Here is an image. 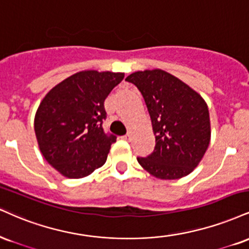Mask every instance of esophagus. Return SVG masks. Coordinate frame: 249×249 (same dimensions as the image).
Segmentation results:
<instances>
[{"label": "esophagus", "instance_id": "esophagus-1", "mask_svg": "<svg viewBox=\"0 0 249 249\" xmlns=\"http://www.w3.org/2000/svg\"><path fill=\"white\" fill-rule=\"evenodd\" d=\"M130 137H131L130 134L127 133V134H125V136H123L122 138H123V139H124V140H128V139H130Z\"/></svg>", "mask_w": 249, "mask_h": 249}]
</instances>
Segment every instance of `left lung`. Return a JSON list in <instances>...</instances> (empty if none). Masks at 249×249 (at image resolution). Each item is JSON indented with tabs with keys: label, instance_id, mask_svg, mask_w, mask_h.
Returning a JSON list of instances; mask_svg holds the SVG:
<instances>
[{
	"label": "left lung",
	"instance_id": "8db88e82",
	"mask_svg": "<svg viewBox=\"0 0 249 249\" xmlns=\"http://www.w3.org/2000/svg\"><path fill=\"white\" fill-rule=\"evenodd\" d=\"M142 92L155 136L153 153L137 158L151 175L178 179L198 166L211 139L210 115L198 92L162 70L128 75Z\"/></svg>",
	"mask_w": 249,
	"mask_h": 249
}]
</instances>
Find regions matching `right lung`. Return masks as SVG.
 I'll return each mask as SVG.
<instances>
[{
	"instance_id": "right-lung-1",
	"label": "right lung",
	"mask_w": 249,
	"mask_h": 249,
	"mask_svg": "<svg viewBox=\"0 0 249 249\" xmlns=\"http://www.w3.org/2000/svg\"><path fill=\"white\" fill-rule=\"evenodd\" d=\"M124 73L82 71L47 92L35 117L39 149L68 178L90 175L106 163L116 136L104 132V101Z\"/></svg>"
}]
</instances>
